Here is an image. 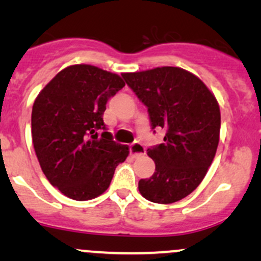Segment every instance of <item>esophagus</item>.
<instances>
[{"label":"esophagus","instance_id":"1","mask_svg":"<svg viewBox=\"0 0 261 261\" xmlns=\"http://www.w3.org/2000/svg\"><path fill=\"white\" fill-rule=\"evenodd\" d=\"M130 153H131V155H133V157H139V155H142V154H145L146 153V148H145V146L142 145V143H140V142H135V143H133V145L130 146Z\"/></svg>","mask_w":261,"mask_h":261}]
</instances>
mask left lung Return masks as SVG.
<instances>
[{
    "label": "left lung",
    "instance_id": "8db88e82",
    "mask_svg": "<svg viewBox=\"0 0 261 261\" xmlns=\"http://www.w3.org/2000/svg\"><path fill=\"white\" fill-rule=\"evenodd\" d=\"M121 76L147 107L152 128L167 130L164 143L147 149L155 172L139 181L141 195L157 203L179 201L199 187L216 154L221 128L216 98L199 77L180 67Z\"/></svg>",
    "mask_w": 261,
    "mask_h": 261
}]
</instances>
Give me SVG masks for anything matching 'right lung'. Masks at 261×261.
<instances>
[{"instance_id":"add662e5","label":"right lung","mask_w":261,"mask_h":261,"mask_svg":"<svg viewBox=\"0 0 261 261\" xmlns=\"http://www.w3.org/2000/svg\"><path fill=\"white\" fill-rule=\"evenodd\" d=\"M125 82L92 65L64 68L33 104L32 137L41 170L53 187L77 201L101 195L128 147L113 141L103 114ZM98 129H104L101 135Z\"/></svg>"}]
</instances>
